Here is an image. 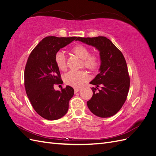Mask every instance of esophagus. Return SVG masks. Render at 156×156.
Segmentation results:
<instances>
[{"label": "esophagus", "mask_w": 156, "mask_h": 156, "mask_svg": "<svg viewBox=\"0 0 156 156\" xmlns=\"http://www.w3.org/2000/svg\"><path fill=\"white\" fill-rule=\"evenodd\" d=\"M80 90H81V88H74V91H75V93H77L78 92H79Z\"/></svg>", "instance_id": "1"}]
</instances>
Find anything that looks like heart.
I'll use <instances>...</instances> for the list:
<instances>
[{
	"mask_svg": "<svg viewBox=\"0 0 156 156\" xmlns=\"http://www.w3.org/2000/svg\"><path fill=\"white\" fill-rule=\"evenodd\" d=\"M72 53L80 59L83 60V66L90 71L95 70L99 65L98 57L96 55H90V50L83 45H77L72 49ZM55 61L59 69H66V58L62 52H57L55 56ZM88 80L86 72L83 71H71L64 76V82L75 88L81 87Z\"/></svg>",
	"mask_w": 156,
	"mask_h": 156,
	"instance_id": "b5f03b06",
	"label": "heart"
}]
</instances>
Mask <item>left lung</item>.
<instances>
[{
  "label": "left lung",
  "mask_w": 156,
  "mask_h": 156,
  "mask_svg": "<svg viewBox=\"0 0 156 156\" xmlns=\"http://www.w3.org/2000/svg\"><path fill=\"white\" fill-rule=\"evenodd\" d=\"M75 40L91 45L100 52V72L90 83L96 88H92L93 95L87 101L88 108L101 118L115 115L125 103L129 88L130 79L124 55L104 36L78 37ZM99 86L102 88L96 93Z\"/></svg>",
  "instance_id": "left-lung-1"
}]
</instances>
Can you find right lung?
Here are the masks:
<instances>
[{"mask_svg":"<svg viewBox=\"0 0 156 156\" xmlns=\"http://www.w3.org/2000/svg\"><path fill=\"white\" fill-rule=\"evenodd\" d=\"M77 37L48 36L33 49L25 69L27 95L36 112L45 119L57 120L68 111L69 101L74 94L72 87L55 90L54 84L63 83L55 61L57 52Z\"/></svg>","mask_w":156,"mask_h":156,"instance_id":"1","label":"right lung"}]
</instances>
